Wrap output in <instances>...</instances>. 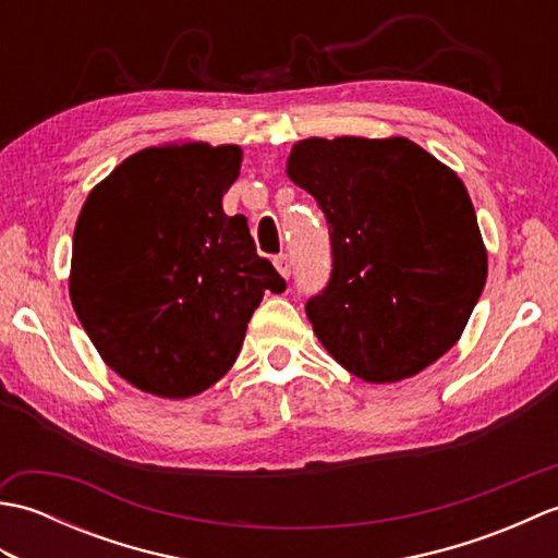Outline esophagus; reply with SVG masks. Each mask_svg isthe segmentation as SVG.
<instances>
[{
  "instance_id": "34e87169",
  "label": "esophagus",
  "mask_w": 558,
  "mask_h": 558,
  "mask_svg": "<svg viewBox=\"0 0 558 558\" xmlns=\"http://www.w3.org/2000/svg\"><path fill=\"white\" fill-rule=\"evenodd\" d=\"M272 264H276V268H278V272L282 278H290V272H292V260H290V256L288 254H278L276 258H272Z\"/></svg>"
}]
</instances>
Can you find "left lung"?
Listing matches in <instances>:
<instances>
[{
  "mask_svg": "<svg viewBox=\"0 0 558 558\" xmlns=\"http://www.w3.org/2000/svg\"><path fill=\"white\" fill-rule=\"evenodd\" d=\"M288 174L328 222L333 270L306 316L330 357L393 384L453 348L487 282L460 177L402 136L304 138Z\"/></svg>",
  "mask_w": 558,
  "mask_h": 558,
  "instance_id": "obj_1",
  "label": "left lung"
}]
</instances>
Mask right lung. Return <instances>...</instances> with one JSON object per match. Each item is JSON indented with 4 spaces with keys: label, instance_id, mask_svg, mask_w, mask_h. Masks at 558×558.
<instances>
[{
    "label": "right lung",
    "instance_id": "1",
    "mask_svg": "<svg viewBox=\"0 0 558 558\" xmlns=\"http://www.w3.org/2000/svg\"><path fill=\"white\" fill-rule=\"evenodd\" d=\"M240 146L168 144L117 165L81 208L69 294L112 372L160 398L198 396L228 374L264 292L286 280L225 216Z\"/></svg>",
    "mask_w": 558,
    "mask_h": 558
}]
</instances>
